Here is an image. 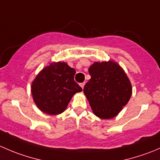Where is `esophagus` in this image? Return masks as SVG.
<instances>
[{
  "instance_id": "esophagus-1",
  "label": "esophagus",
  "mask_w": 160,
  "mask_h": 160,
  "mask_svg": "<svg viewBox=\"0 0 160 160\" xmlns=\"http://www.w3.org/2000/svg\"><path fill=\"white\" fill-rule=\"evenodd\" d=\"M84 85H85V83H80V86L81 87V88H83H83H84Z\"/></svg>"
}]
</instances>
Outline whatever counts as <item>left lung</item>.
<instances>
[{
  "mask_svg": "<svg viewBox=\"0 0 160 160\" xmlns=\"http://www.w3.org/2000/svg\"><path fill=\"white\" fill-rule=\"evenodd\" d=\"M91 77L83 93L97 117L111 119L129 101L132 88L128 76L114 61L95 62L89 67Z\"/></svg>",
  "mask_w": 160,
  "mask_h": 160,
  "instance_id": "1",
  "label": "left lung"
}]
</instances>
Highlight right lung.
<instances>
[{"label":"right lung","instance_id":"1","mask_svg":"<svg viewBox=\"0 0 160 160\" xmlns=\"http://www.w3.org/2000/svg\"><path fill=\"white\" fill-rule=\"evenodd\" d=\"M76 70L65 62H53L44 67L32 81V98L37 108L49 115L67 109L71 98L82 88L74 81Z\"/></svg>","mask_w":160,"mask_h":160}]
</instances>
